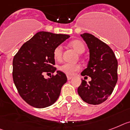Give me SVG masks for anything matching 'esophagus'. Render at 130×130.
Listing matches in <instances>:
<instances>
[{"mask_svg":"<svg viewBox=\"0 0 130 130\" xmlns=\"http://www.w3.org/2000/svg\"><path fill=\"white\" fill-rule=\"evenodd\" d=\"M72 78V76H67V79H68V80H71Z\"/></svg>","mask_w":130,"mask_h":130,"instance_id":"obj_1","label":"esophagus"}]
</instances>
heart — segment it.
<instances>
[{
    "instance_id": "1",
    "label": "heart",
    "mask_w": 130,
    "mask_h": 130,
    "mask_svg": "<svg viewBox=\"0 0 130 130\" xmlns=\"http://www.w3.org/2000/svg\"><path fill=\"white\" fill-rule=\"evenodd\" d=\"M70 45L78 53L82 54L85 51V46L82 42L78 40L72 41ZM53 57L56 61H60L62 58V47L59 45L55 48L53 52ZM80 69V66L78 64L65 63L59 67V70L67 75H73L76 72Z\"/></svg>"
}]
</instances>
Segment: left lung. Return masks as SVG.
Segmentation results:
<instances>
[{"label":"left lung","instance_id":"left-lung-1","mask_svg":"<svg viewBox=\"0 0 130 130\" xmlns=\"http://www.w3.org/2000/svg\"><path fill=\"white\" fill-rule=\"evenodd\" d=\"M80 36L90 52L88 66L81 73L89 76L91 81L82 80L78 93L89 104L98 105L105 102L113 90L118 81V60L109 46L89 33Z\"/></svg>","mask_w":130,"mask_h":130}]
</instances>
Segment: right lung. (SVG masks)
<instances>
[{
    "mask_svg": "<svg viewBox=\"0 0 130 130\" xmlns=\"http://www.w3.org/2000/svg\"><path fill=\"white\" fill-rule=\"evenodd\" d=\"M69 35L40 31L22 45L12 62V77L20 96L29 105L36 108L51 106L60 96L67 77L58 70L55 76L44 78V75L54 73L55 48L69 38ZM50 74V73H49Z\"/></svg>",
    "mask_w": 130,
    "mask_h": 130,
    "instance_id": "1",
    "label": "right lung"
}]
</instances>
